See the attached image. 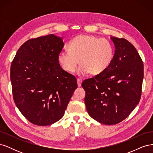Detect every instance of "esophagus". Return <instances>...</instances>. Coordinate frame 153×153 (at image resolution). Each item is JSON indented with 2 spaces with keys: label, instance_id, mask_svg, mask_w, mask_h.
Masks as SVG:
<instances>
[{
  "label": "esophagus",
  "instance_id": "esophagus-1",
  "mask_svg": "<svg viewBox=\"0 0 153 153\" xmlns=\"http://www.w3.org/2000/svg\"><path fill=\"white\" fill-rule=\"evenodd\" d=\"M82 80L81 79H79V78H78L77 79V85H78V87H81L82 85Z\"/></svg>",
  "mask_w": 153,
  "mask_h": 153
}]
</instances>
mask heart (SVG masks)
<instances>
[{"mask_svg": "<svg viewBox=\"0 0 153 153\" xmlns=\"http://www.w3.org/2000/svg\"><path fill=\"white\" fill-rule=\"evenodd\" d=\"M114 49L108 40L92 35L76 36L69 45V50L58 55V61L64 71L73 73L80 61L78 73L98 75L103 72L112 63Z\"/></svg>", "mask_w": 153, "mask_h": 153, "instance_id": "heart-1", "label": "heart"}]
</instances>
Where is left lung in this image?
<instances>
[{
    "label": "left lung",
    "mask_w": 153,
    "mask_h": 153,
    "mask_svg": "<svg viewBox=\"0 0 153 153\" xmlns=\"http://www.w3.org/2000/svg\"><path fill=\"white\" fill-rule=\"evenodd\" d=\"M115 53L103 72L82 82L90 116L106 125L119 123L135 109L141 98L143 64L134 46L124 38L111 37Z\"/></svg>",
    "instance_id": "left-lung-1"
}]
</instances>
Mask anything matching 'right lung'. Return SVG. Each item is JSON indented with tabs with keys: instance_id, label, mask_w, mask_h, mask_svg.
<instances>
[{
	"instance_id": "1",
	"label": "right lung",
	"mask_w": 153,
	"mask_h": 153,
	"mask_svg": "<svg viewBox=\"0 0 153 153\" xmlns=\"http://www.w3.org/2000/svg\"><path fill=\"white\" fill-rule=\"evenodd\" d=\"M64 43L54 34L30 39L11 65L14 101L31 123L48 126L61 119L74 91L76 78L62 69L58 55Z\"/></svg>"
}]
</instances>
